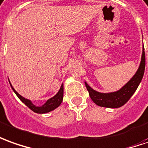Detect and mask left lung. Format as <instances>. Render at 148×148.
Masks as SVG:
<instances>
[{"instance_id": "1", "label": "left lung", "mask_w": 148, "mask_h": 148, "mask_svg": "<svg viewBox=\"0 0 148 148\" xmlns=\"http://www.w3.org/2000/svg\"><path fill=\"white\" fill-rule=\"evenodd\" d=\"M145 70V52L144 48L143 47L141 62L139 64L137 72H135L133 77L130 79L127 84L119 90L112 92H100L92 89L88 84L84 82L87 88L89 96L92 101L97 106L106 108H119L127 103L132 95L136 91L137 88L140 84L143 79Z\"/></svg>"}]
</instances>
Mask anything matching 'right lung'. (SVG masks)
<instances>
[{"label": "right lung", "mask_w": 148, "mask_h": 148, "mask_svg": "<svg viewBox=\"0 0 148 148\" xmlns=\"http://www.w3.org/2000/svg\"><path fill=\"white\" fill-rule=\"evenodd\" d=\"M10 85H11L12 89L15 92V94L18 96V98L21 100V101L25 104L26 106L29 107L31 110L35 112V113H37V114H46V113H48L50 111L54 110L55 109H56L57 107L60 106V105L63 101V97H64V84H62L60 90H59V92H57L56 94L53 97L47 100L46 101V103L43 104L41 106H36L35 105H34L30 100L26 99L25 97H23L22 96L20 95L18 92L16 91L14 88H13L12 84H10Z\"/></svg>", "instance_id": "obj_1"}]
</instances>
